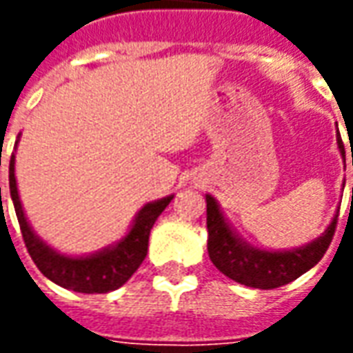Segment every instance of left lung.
<instances>
[{
	"label": "left lung",
	"instance_id": "1",
	"mask_svg": "<svg viewBox=\"0 0 353 353\" xmlns=\"http://www.w3.org/2000/svg\"><path fill=\"white\" fill-rule=\"evenodd\" d=\"M336 143L341 149L342 159L346 162L342 139H336ZM206 215L208 253L212 263L217 266V270L229 276L230 280L255 289L281 288L289 281L296 280L304 272H308L314 265H318L333 240L336 217H339V214L334 215L325 232L316 240H312L310 244L301 245L295 250L268 252L248 244L244 238L238 236V232L225 219L221 208L212 194H206Z\"/></svg>",
	"mask_w": 353,
	"mask_h": 353
}]
</instances>
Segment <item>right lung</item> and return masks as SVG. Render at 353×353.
Segmentation results:
<instances>
[{
	"instance_id": "right-lung-1",
	"label": "right lung",
	"mask_w": 353,
	"mask_h": 353,
	"mask_svg": "<svg viewBox=\"0 0 353 353\" xmlns=\"http://www.w3.org/2000/svg\"><path fill=\"white\" fill-rule=\"evenodd\" d=\"M19 139H17V145H19ZM9 191H11L14 212L19 217L22 238H24L30 257L34 259L43 276H47L50 281H54L60 288L72 289L77 293H108V291H115L123 283H126L128 278L138 270V266L145 259L149 234H151L157 217L164 212V208L174 199V194H170L161 200L147 202L145 206L136 214L126 236L119 240L117 244L108 245L90 255L72 257V255H64V253L52 250L30 227L26 214L22 210L17 177H14V154H11V162H9Z\"/></svg>"
}]
</instances>
